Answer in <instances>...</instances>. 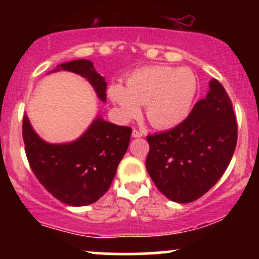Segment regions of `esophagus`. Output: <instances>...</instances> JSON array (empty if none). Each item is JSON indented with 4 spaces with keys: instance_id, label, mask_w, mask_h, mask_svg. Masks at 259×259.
Here are the masks:
<instances>
[{
    "instance_id": "esophagus-1",
    "label": "esophagus",
    "mask_w": 259,
    "mask_h": 259,
    "mask_svg": "<svg viewBox=\"0 0 259 259\" xmlns=\"http://www.w3.org/2000/svg\"><path fill=\"white\" fill-rule=\"evenodd\" d=\"M141 136H144V133L136 129L133 130V138H141Z\"/></svg>"
}]
</instances>
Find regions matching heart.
Wrapping results in <instances>:
<instances>
[{"label": "heart", "mask_w": 259, "mask_h": 259, "mask_svg": "<svg viewBox=\"0 0 259 259\" xmlns=\"http://www.w3.org/2000/svg\"><path fill=\"white\" fill-rule=\"evenodd\" d=\"M197 92V79L189 68L152 65L135 70L126 79L108 88V97L117 107L121 119L138 118L140 106L146 108V117L159 129L173 127L189 115Z\"/></svg>", "instance_id": "1"}]
</instances>
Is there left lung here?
Returning <instances> with one entry per match:
<instances>
[{
  "label": "left lung",
  "instance_id": "8db88e82",
  "mask_svg": "<svg viewBox=\"0 0 259 259\" xmlns=\"http://www.w3.org/2000/svg\"><path fill=\"white\" fill-rule=\"evenodd\" d=\"M146 169L165 197L189 203L203 196L227 170L236 147L233 103L217 79L179 125L147 136Z\"/></svg>",
  "mask_w": 259,
  "mask_h": 259
}]
</instances>
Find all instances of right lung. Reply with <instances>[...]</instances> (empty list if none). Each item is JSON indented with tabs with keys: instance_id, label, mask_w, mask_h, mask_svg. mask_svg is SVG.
Masks as SVG:
<instances>
[{
	"instance_id": "1",
	"label": "right lung",
	"mask_w": 259,
	"mask_h": 259,
	"mask_svg": "<svg viewBox=\"0 0 259 259\" xmlns=\"http://www.w3.org/2000/svg\"><path fill=\"white\" fill-rule=\"evenodd\" d=\"M59 70L81 75L92 85L97 97L106 102L107 82L91 61L62 63L50 73ZM130 135L129 126L115 125L97 117L79 139L67 144H49L34 132L28 117L23 118V140L31 170L53 197L74 207L95 203L106 194L129 146Z\"/></svg>"
}]
</instances>
